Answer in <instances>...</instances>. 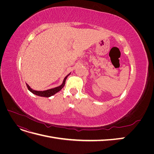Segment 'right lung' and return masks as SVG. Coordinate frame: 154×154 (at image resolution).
I'll return each instance as SVG.
<instances>
[{
	"mask_svg": "<svg viewBox=\"0 0 154 154\" xmlns=\"http://www.w3.org/2000/svg\"><path fill=\"white\" fill-rule=\"evenodd\" d=\"M71 74V73H70ZM69 74L67 76H66V78H64V80L63 81V83L61 85H60L57 87H55V88H51V89H48V90H46V91H35L33 89H32V88L29 86L28 84H27L26 83V86L27 87V88H28V90L31 92L32 94H34L35 95H37L38 96H42V97H49L51 96H53L54 94H55L56 93H57L58 92H59L60 91L62 90V88L64 87L65 85V83H66V80L67 78L68 77V76H69Z\"/></svg>",
	"mask_w": 154,
	"mask_h": 154,
	"instance_id": "1",
	"label": "right lung"
}]
</instances>
